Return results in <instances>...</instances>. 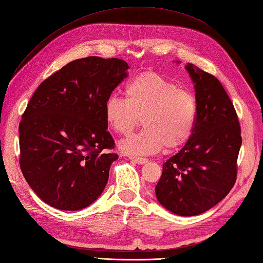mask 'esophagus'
I'll return each mask as SVG.
<instances>
[{"label": "esophagus", "mask_w": 263, "mask_h": 263, "mask_svg": "<svg viewBox=\"0 0 263 263\" xmlns=\"http://www.w3.org/2000/svg\"><path fill=\"white\" fill-rule=\"evenodd\" d=\"M130 160L133 162L137 163V164H145V163L148 162L147 159H144V157H137V156H130Z\"/></svg>", "instance_id": "obj_1"}]
</instances>
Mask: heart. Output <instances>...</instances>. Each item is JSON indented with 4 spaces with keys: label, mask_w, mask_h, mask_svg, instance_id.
Returning a JSON list of instances; mask_svg holds the SVG:
<instances>
[{
    "label": "heart",
    "mask_w": 263,
    "mask_h": 263,
    "mask_svg": "<svg viewBox=\"0 0 263 263\" xmlns=\"http://www.w3.org/2000/svg\"><path fill=\"white\" fill-rule=\"evenodd\" d=\"M104 114L108 125L121 135L129 134L142 117L144 129L121 141L119 148L126 154L151 155L188 141L196 122L197 101L172 81L146 72L126 85L125 99L110 96Z\"/></svg>",
    "instance_id": "heart-1"
}]
</instances>
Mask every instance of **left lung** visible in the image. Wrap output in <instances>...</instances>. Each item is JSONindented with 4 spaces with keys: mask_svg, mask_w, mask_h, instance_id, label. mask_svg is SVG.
<instances>
[{
    "mask_svg": "<svg viewBox=\"0 0 263 263\" xmlns=\"http://www.w3.org/2000/svg\"><path fill=\"white\" fill-rule=\"evenodd\" d=\"M185 69L195 84V127L184 146L163 164L155 195L168 212L189 217L217 205L233 188L242 137L234 106L219 81L194 64Z\"/></svg>",
    "mask_w": 263,
    "mask_h": 263,
    "instance_id": "left-lung-1",
    "label": "left lung"
}]
</instances>
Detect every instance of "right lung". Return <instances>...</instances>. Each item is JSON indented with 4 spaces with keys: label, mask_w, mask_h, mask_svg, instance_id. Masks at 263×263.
Listing matches in <instances>:
<instances>
[{
    "label": "right lung",
    "mask_w": 263,
    "mask_h": 263,
    "mask_svg": "<svg viewBox=\"0 0 263 263\" xmlns=\"http://www.w3.org/2000/svg\"><path fill=\"white\" fill-rule=\"evenodd\" d=\"M129 65L119 58L90 56L66 64L34 91L19 125L20 167L47 205L80 211L103 192L118 155L106 101Z\"/></svg>",
    "instance_id": "1"
}]
</instances>
